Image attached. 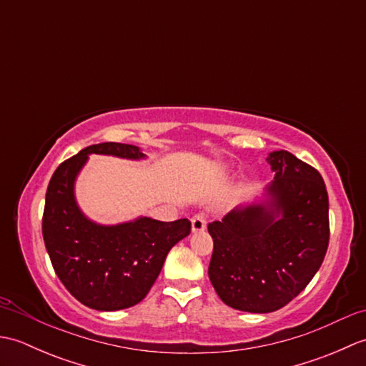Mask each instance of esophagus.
I'll list each match as a JSON object with an SVG mask.
<instances>
[{"mask_svg":"<svg viewBox=\"0 0 366 366\" xmlns=\"http://www.w3.org/2000/svg\"><path fill=\"white\" fill-rule=\"evenodd\" d=\"M206 224H207V215L206 214L201 212V214L193 215V219H192V231L193 232L204 231Z\"/></svg>","mask_w":366,"mask_h":366,"instance_id":"1","label":"esophagus"}]
</instances>
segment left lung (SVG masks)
Masks as SVG:
<instances>
[{"label": "left lung", "instance_id": "obj_1", "mask_svg": "<svg viewBox=\"0 0 366 366\" xmlns=\"http://www.w3.org/2000/svg\"><path fill=\"white\" fill-rule=\"evenodd\" d=\"M267 162L275 181L269 209L248 206L207 224L209 278L231 308L270 313L305 290L329 247V195L320 171L287 151Z\"/></svg>", "mask_w": 366, "mask_h": 366}]
</instances>
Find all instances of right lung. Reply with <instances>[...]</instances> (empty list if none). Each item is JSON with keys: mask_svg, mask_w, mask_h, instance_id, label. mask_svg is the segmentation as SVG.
Returning <instances> with one entry per match:
<instances>
[{"mask_svg": "<svg viewBox=\"0 0 366 366\" xmlns=\"http://www.w3.org/2000/svg\"><path fill=\"white\" fill-rule=\"evenodd\" d=\"M88 154L143 159L137 146L99 143L84 147L54 171L45 195L42 236L61 283L83 305L116 312L142 302L157 280L168 252L190 234L187 219L159 222L142 217L102 227L84 217L74 182Z\"/></svg>", "mask_w": 366, "mask_h": 366, "instance_id": "1", "label": "right lung"}]
</instances>
